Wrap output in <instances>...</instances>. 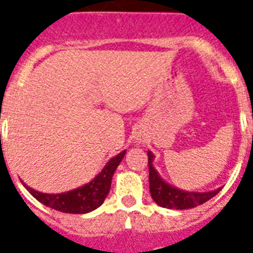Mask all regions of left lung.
Listing matches in <instances>:
<instances>
[{"mask_svg":"<svg viewBox=\"0 0 253 253\" xmlns=\"http://www.w3.org/2000/svg\"><path fill=\"white\" fill-rule=\"evenodd\" d=\"M148 157L150 195L158 206L164 207V209H170V210L193 209L199 205H203L205 202L215 197L222 190V187H218L212 191L198 193V191H185V190L178 189L175 186L164 181V178L158 174L157 170L154 169V154L150 150H148Z\"/></svg>","mask_w":253,"mask_h":253,"instance_id":"left-lung-1","label":"left lung"}]
</instances>
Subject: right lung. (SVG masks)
<instances>
[{
  "label": "right lung",
  "mask_w": 253,
  "mask_h": 253,
  "mask_svg": "<svg viewBox=\"0 0 253 253\" xmlns=\"http://www.w3.org/2000/svg\"><path fill=\"white\" fill-rule=\"evenodd\" d=\"M125 153L126 150H123L121 153L111 158L107 162V165L103 168V170L92 181L70 191L58 194L41 193V191L31 189L25 182L22 183L27 191L44 206L51 207L60 212H67V214H87L103 205L111 189L113 174L116 171L117 166L123 161Z\"/></svg>",
  "instance_id": "right-lung-1"
}]
</instances>
